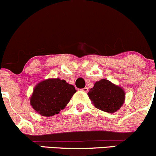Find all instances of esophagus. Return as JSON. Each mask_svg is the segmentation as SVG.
<instances>
[{
  "label": "esophagus",
  "mask_w": 156,
  "mask_h": 156,
  "mask_svg": "<svg viewBox=\"0 0 156 156\" xmlns=\"http://www.w3.org/2000/svg\"><path fill=\"white\" fill-rule=\"evenodd\" d=\"M81 90L83 92H88V88H87V87H84V88L81 89Z\"/></svg>",
  "instance_id": "1"
}]
</instances>
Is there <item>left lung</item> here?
<instances>
[{
  "label": "left lung",
  "mask_w": 156,
  "mask_h": 156,
  "mask_svg": "<svg viewBox=\"0 0 156 156\" xmlns=\"http://www.w3.org/2000/svg\"><path fill=\"white\" fill-rule=\"evenodd\" d=\"M88 95L96 108L107 112L119 110L125 99V92L122 88L106 79L95 82Z\"/></svg>",
  "instance_id": "obj_1"
}]
</instances>
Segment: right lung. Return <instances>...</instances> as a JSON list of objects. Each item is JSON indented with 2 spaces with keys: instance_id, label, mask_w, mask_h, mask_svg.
Returning <instances> with one entry per match:
<instances>
[{
  "instance_id": "1",
  "label": "right lung",
  "mask_w": 156,
  "mask_h": 156,
  "mask_svg": "<svg viewBox=\"0 0 156 156\" xmlns=\"http://www.w3.org/2000/svg\"><path fill=\"white\" fill-rule=\"evenodd\" d=\"M75 92L74 86L64 80L47 79L35 87L30 104L41 115L52 116L66 107Z\"/></svg>"
}]
</instances>
